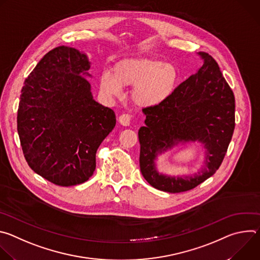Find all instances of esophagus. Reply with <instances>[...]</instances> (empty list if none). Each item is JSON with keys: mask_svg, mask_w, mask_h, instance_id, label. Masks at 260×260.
Listing matches in <instances>:
<instances>
[{"mask_svg": "<svg viewBox=\"0 0 260 260\" xmlns=\"http://www.w3.org/2000/svg\"><path fill=\"white\" fill-rule=\"evenodd\" d=\"M118 122L123 126H128L131 124V115L122 114L118 118Z\"/></svg>", "mask_w": 260, "mask_h": 260, "instance_id": "obj_1", "label": "esophagus"}]
</instances>
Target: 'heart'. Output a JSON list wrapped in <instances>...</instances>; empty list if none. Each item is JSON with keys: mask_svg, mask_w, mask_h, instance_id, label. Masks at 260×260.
<instances>
[{"mask_svg": "<svg viewBox=\"0 0 260 260\" xmlns=\"http://www.w3.org/2000/svg\"><path fill=\"white\" fill-rule=\"evenodd\" d=\"M180 82V72L174 64L159 59L133 57L119 60L113 75L104 73L101 90L108 96H119L122 86H134L133 102L143 108L156 107L169 100Z\"/></svg>", "mask_w": 260, "mask_h": 260, "instance_id": "obj_1", "label": "heart"}]
</instances>
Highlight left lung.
I'll return each instance as SVG.
<instances>
[{"label":"left lung","instance_id":"obj_1","mask_svg":"<svg viewBox=\"0 0 260 260\" xmlns=\"http://www.w3.org/2000/svg\"><path fill=\"white\" fill-rule=\"evenodd\" d=\"M203 66L182 82L165 103L144 108L145 126L139 129L140 169L154 188L178 193L194 188L219 169L235 129V96L216 60L198 52ZM200 142L204 166L191 176L160 173L158 156L175 146Z\"/></svg>","mask_w":260,"mask_h":260}]
</instances>
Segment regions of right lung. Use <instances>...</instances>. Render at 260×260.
I'll use <instances>...</instances> for the list:
<instances>
[{"instance_id": "obj_1", "label": "right lung", "mask_w": 260, "mask_h": 260, "mask_svg": "<svg viewBox=\"0 0 260 260\" xmlns=\"http://www.w3.org/2000/svg\"><path fill=\"white\" fill-rule=\"evenodd\" d=\"M86 53L59 46L25 79L17 132L26 162L44 179L73 186L92 176L95 153L116 124L114 111L92 96Z\"/></svg>"}]
</instances>
